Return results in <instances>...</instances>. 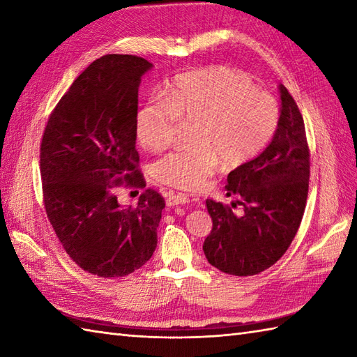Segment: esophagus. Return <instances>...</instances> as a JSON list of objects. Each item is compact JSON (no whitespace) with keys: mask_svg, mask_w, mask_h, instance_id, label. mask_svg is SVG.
<instances>
[{"mask_svg":"<svg viewBox=\"0 0 357 357\" xmlns=\"http://www.w3.org/2000/svg\"><path fill=\"white\" fill-rule=\"evenodd\" d=\"M167 206L173 207V206H183V204H188L190 199H188V196L184 193H178V195H169L167 196Z\"/></svg>","mask_w":357,"mask_h":357,"instance_id":"34e87169","label":"esophagus"}]
</instances>
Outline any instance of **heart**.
<instances>
[{
    "instance_id": "obj_1",
    "label": "heart",
    "mask_w": 357,
    "mask_h": 357,
    "mask_svg": "<svg viewBox=\"0 0 357 357\" xmlns=\"http://www.w3.org/2000/svg\"><path fill=\"white\" fill-rule=\"evenodd\" d=\"M280 119L275 96L256 89L248 75L225 66L184 73L164 98L144 102L135 116L142 147L161 151L173 142L178 121H196L193 149L165 155L153 167L158 183L196 192L218 167L250 161L275 136Z\"/></svg>"
}]
</instances>
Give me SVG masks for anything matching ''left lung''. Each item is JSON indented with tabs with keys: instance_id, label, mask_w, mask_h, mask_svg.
<instances>
[{
	"instance_id": "8db88e82",
	"label": "left lung",
	"mask_w": 357,
	"mask_h": 357,
	"mask_svg": "<svg viewBox=\"0 0 357 357\" xmlns=\"http://www.w3.org/2000/svg\"><path fill=\"white\" fill-rule=\"evenodd\" d=\"M279 127L261 155L227 176V196L243 206L233 214L222 202L207 199L213 227L204 241L207 261L234 276H253L276 264L290 247L304 216L310 150L298 104L279 86Z\"/></svg>"
}]
</instances>
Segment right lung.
I'll use <instances>...</instances> for the list:
<instances>
[{"mask_svg":"<svg viewBox=\"0 0 357 357\" xmlns=\"http://www.w3.org/2000/svg\"><path fill=\"white\" fill-rule=\"evenodd\" d=\"M153 64L104 55L73 81L45 126L40 170L45 213L70 259L100 278L130 275L153 255L164 198L147 188L123 207L118 187H146L135 116Z\"/></svg>","mask_w":357,"mask_h":357,"instance_id":"obj_1","label":"right lung"}]
</instances>
